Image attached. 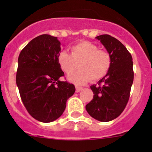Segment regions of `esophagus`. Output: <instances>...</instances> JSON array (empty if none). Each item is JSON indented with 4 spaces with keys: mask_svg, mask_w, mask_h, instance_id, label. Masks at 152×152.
Here are the masks:
<instances>
[{
    "mask_svg": "<svg viewBox=\"0 0 152 152\" xmlns=\"http://www.w3.org/2000/svg\"><path fill=\"white\" fill-rule=\"evenodd\" d=\"M83 88H80V87H76V92H80Z\"/></svg>",
    "mask_w": 152,
    "mask_h": 152,
    "instance_id": "34e87169",
    "label": "esophagus"
}]
</instances>
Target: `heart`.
I'll return each mask as SVG.
<instances>
[{"mask_svg":"<svg viewBox=\"0 0 152 152\" xmlns=\"http://www.w3.org/2000/svg\"><path fill=\"white\" fill-rule=\"evenodd\" d=\"M57 60L60 68L67 75L72 73L79 64L80 70L68 77L70 82L77 85H84L91 80H101L108 74L112 65L110 54L89 41H81L72 46L71 55L61 51Z\"/></svg>","mask_w":152,"mask_h":152,"instance_id":"heart-1","label":"heart"}]
</instances>
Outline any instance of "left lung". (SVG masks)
Instances as JSON below:
<instances>
[{
  "label": "left lung",
  "mask_w": 152,
  "mask_h": 152,
  "mask_svg": "<svg viewBox=\"0 0 152 152\" xmlns=\"http://www.w3.org/2000/svg\"><path fill=\"white\" fill-rule=\"evenodd\" d=\"M96 39L110 54L112 65L98 85L91 86L94 95L86 110L98 121L109 122L117 118L128 103L134 79L133 62L129 52L116 38L104 34Z\"/></svg>",
  "instance_id": "1"
}]
</instances>
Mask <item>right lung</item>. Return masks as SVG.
<instances>
[{
    "mask_svg": "<svg viewBox=\"0 0 152 152\" xmlns=\"http://www.w3.org/2000/svg\"><path fill=\"white\" fill-rule=\"evenodd\" d=\"M61 42L48 34L39 36L24 47L18 58L16 82L24 107L42 123L62 115L75 85L61 81L64 74L58 64Z\"/></svg>",
    "mask_w": 152,
    "mask_h": 152,
    "instance_id": "1",
    "label": "right lung"
}]
</instances>
